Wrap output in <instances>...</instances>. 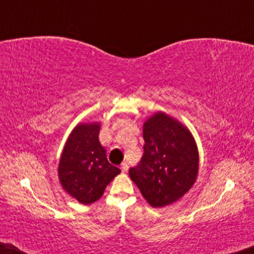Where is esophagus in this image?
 Masks as SVG:
<instances>
[{
    "mask_svg": "<svg viewBox=\"0 0 254 254\" xmlns=\"http://www.w3.org/2000/svg\"><path fill=\"white\" fill-rule=\"evenodd\" d=\"M120 169H121V172L126 173L127 170H128V164H127V163H123V164L120 165Z\"/></svg>",
    "mask_w": 254,
    "mask_h": 254,
    "instance_id": "esophagus-1",
    "label": "esophagus"
}]
</instances>
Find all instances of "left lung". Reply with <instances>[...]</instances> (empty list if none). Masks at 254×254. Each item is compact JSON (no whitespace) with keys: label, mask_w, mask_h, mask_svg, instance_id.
Returning <instances> with one entry per match:
<instances>
[{"label":"left lung","mask_w":254,"mask_h":254,"mask_svg":"<svg viewBox=\"0 0 254 254\" xmlns=\"http://www.w3.org/2000/svg\"><path fill=\"white\" fill-rule=\"evenodd\" d=\"M144 154L129 177L154 208L182 199L199 173V151L190 130L164 112H156L143 124Z\"/></svg>","instance_id":"left-lung-1"}]
</instances>
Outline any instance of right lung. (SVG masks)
<instances>
[{
  "instance_id": "add662e5",
  "label": "right lung",
  "mask_w": 254,
  "mask_h": 254,
  "mask_svg": "<svg viewBox=\"0 0 254 254\" xmlns=\"http://www.w3.org/2000/svg\"><path fill=\"white\" fill-rule=\"evenodd\" d=\"M99 123L77 124L69 134L58 166L62 189L82 204L98 201L121 172L107 161L99 142Z\"/></svg>"
}]
</instances>
